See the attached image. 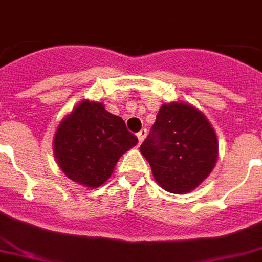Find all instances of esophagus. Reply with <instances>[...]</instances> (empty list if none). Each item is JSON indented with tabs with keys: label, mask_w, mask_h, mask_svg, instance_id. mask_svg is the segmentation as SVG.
<instances>
[{
	"label": "esophagus",
	"mask_w": 262,
	"mask_h": 262,
	"mask_svg": "<svg viewBox=\"0 0 262 262\" xmlns=\"http://www.w3.org/2000/svg\"><path fill=\"white\" fill-rule=\"evenodd\" d=\"M146 135H147V129L146 128L140 129L139 133H138V139H139V144L142 143L144 139H146Z\"/></svg>",
	"instance_id": "obj_1"
}]
</instances>
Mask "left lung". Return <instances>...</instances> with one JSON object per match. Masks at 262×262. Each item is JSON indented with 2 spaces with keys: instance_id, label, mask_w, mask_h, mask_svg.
<instances>
[{
  "instance_id": "obj_1",
  "label": "left lung",
  "mask_w": 262,
  "mask_h": 262,
  "mask_svg": "<svg viewBox=\"0 0 262 262\" xmlns=\"http://www.w3.org/2000/svg\"><path fill=\"white\" fill-rule=\"evenodd\" d=\"M140 152L162 189L186 194L213 171L218 159L217 134L198 108L172 101L161 107Z\"/></svg>"
}]
</instances>
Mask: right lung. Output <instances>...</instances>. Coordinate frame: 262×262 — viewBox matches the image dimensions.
Segmentation results:
<instances>
[{
  "instance_id": "right-lung-1",
  "label": "right lung",
  "mask_w": 262,
  "mask_h": 262,
  "mask_svg": "<svg viewBox=\"0 0 262 262\" xmlns=\"http://www.w3.org/2000/svg\"><path fill=\"white\" fill-rule=\"evenodd\" d=\"M138 143L122 118L100 101L84 99L64 116L53 138V154L71 181L96 189L114 172L119 158Z\"/></svg>"
}]
</instances>
